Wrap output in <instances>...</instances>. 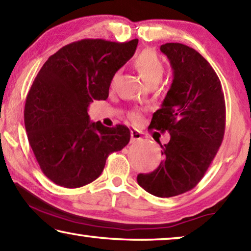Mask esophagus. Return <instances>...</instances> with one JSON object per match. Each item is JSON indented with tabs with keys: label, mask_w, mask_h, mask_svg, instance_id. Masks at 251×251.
<instances>
[{
	"label": "esophagus",
	"mask_w": 251,
	"mask_h": 251,
	"mask_svg": "<svg viewBox=\"0 0 251 251\" xmlns=\"http://www.w3.org/2000/svg\"><path fill=\"white\" fill-rule=\"evenodd\" d=\"M130 136H131V142H134L137 140H140L141 132H140V131H138V130H131Z\"/></svg>",
	"instance_id": "34e87169"
}]
</instances>
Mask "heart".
Returning a JSON list of instances; mask_svg holds the SVG:
<instances>
[{
	"label": "heart",
	"mask_w": 251,
	"mask_h": 251,
	"mask_svg": "<svg viewBox=\"0 0 251 251\" xmlns=\"http://www.w3.org/2000/svg\"><path fill=\"white\" fill-rule=\"evenodd\" d=\"M132 65L138 74L144 80L145 83H147L148 85H152V84H158L163 78L165 67L163 60L160 59V57L157 55L156 51H153L151 49H145L141 52H139L138 55L134 57L132 61ZM115 77H113L112 83ZM130 120L138 123L141 120V115L137 111H133L129 114Z\"/></svg>",
	"instance_id": "1"
}]
</instances>
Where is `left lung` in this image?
<instances>
[{"mask_svg":"<svg viewBox=\"0 0 251 251\" xmlns=\"http://www.w3.org/2000/svg\"><path fill=\"white\" fill-rule=\"evenodd\" d=\"M171 61L174 79L149 128L168 131L160 145L164 160L151 173L139 174L138 184L158 198L191 191L203 178L222 144L226 102L217 73L195 49L178 42L160 46Z\"/></svg>","mask_w":251,"mask_h":251,"instance_id":"1","label":"left lung"}]
</instances>
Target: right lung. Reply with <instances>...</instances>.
Masks as SVG:
<instances>
[{"mask_svg": "<svg viewBox=\"0 0 251 251\" xmlns=\"http://www.w3.org/2000/svg\"><path fill=\"white\" fill-rule=\"evenodd\" d=\"M138 39H82L64 46L44 64L26 95L25 126L42 173L59 186L82 187L102 174L110 153L130 141L128 126L91 123L93 100H106L111 80Z\"/></svg>", "mask_w": 251, "mask_h": 251, "instance_id": "right-lung-1", "label": "right lung"}]
</instances>
